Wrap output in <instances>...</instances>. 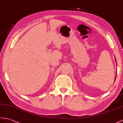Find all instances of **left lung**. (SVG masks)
I'll return each mask as SVG.
<instances>
[{"mask_svg":"<svg viewBox=\"0 0 123 123\" xmlns=\"http://www.w3.org/2000/svg\"><path fill=\"white\" fill-rule=\"evenodd\" d=\"M115 61H116V58H115ZM115 79H116V78H115Z\"/></svg>","mask_w":123,"mask_h":123,"instance_id":"left-lung-1","label":"left lung"}]
</instances>
